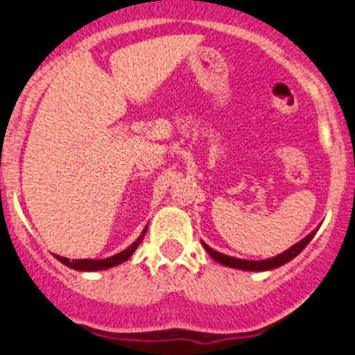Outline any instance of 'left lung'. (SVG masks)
<instances>
[{
    "mask_svg": "<svg viewBox=\"0 0 355 355\" xmlns=\"http://www.w3.org/2000/svg\"><path fill=\"white\" fill-rule=\"evenodd\" d=\"M313 237H315V232H311L308 237H304L302 241H299L295 245H292L290 249H286V251L279 253L277 257L265 258V260H258V261L241 260V258L228 257V254H223V253H217V251H214V249L210 248V245H207L205 242H201V244H203V248H205L207 253L210 254V258H214L217 263H223V265H226V267H232V269L253 270V272H258V270H272V269H276V267H281V265L288 263L290 260H293V258H295L297 254L301 253L302 249L309 244V241H311Z\"/></svg>",
    "mask_w": 355,
    "mask_h": 355,
    "instance_id": "obj_1",
    "label": "left lung"
}]
</instances>
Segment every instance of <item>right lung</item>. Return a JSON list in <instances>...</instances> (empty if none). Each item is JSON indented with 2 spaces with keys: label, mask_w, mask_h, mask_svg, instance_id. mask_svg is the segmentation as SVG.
Instances as JSON below:
<instances>
[{
  "label": "right lung",
  "mask_w": 355,
  "mask_h": 355,
  "mask_svg": "<svg viewBox=\"0 0 355 355\" xmlns=\"http://www.w3.org/2000/svg\"><path fill=\"white\" fill-rule=\"evenodd\" d=\"M146 228H148V226H145V230H143L141 235L136 239V242H132L129 248L123 249L122 253H118V254H114V257H110V258H104V260H88V258H85V260H69V258L58 257V254H56V258H58L62 263H65L67 267H70V269L86 270V272H88V270H104V269H110V267H116V265L123 263V261L129 260V258L132 257V253L136 251V248L141 244L143 237H145Z\"/></svg>",
  "instance_id": "add662e5"
}]
</instances>
